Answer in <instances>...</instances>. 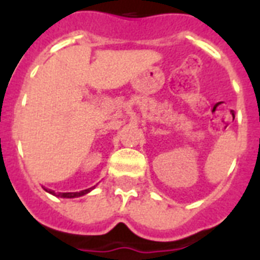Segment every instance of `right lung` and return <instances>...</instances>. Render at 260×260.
Masks as SVG:
<instances>
[{
	"instance_id": "right-lung-1",
	"label": "right lung",
	"mask_w": 260,
	"mask_h": 260,
	"mask_svg": "<svg viewBox=\"0 0 260 260\" xmlns=\"http://www.w3.org/2000/svg\"><path fill=\"white\" fill-rule=\"evenodd\" d=\"M93 189V187H90V189H86V190H82V191H77V193H59L58 197H62V198H75V197H81V196H85V194H87L90 191V190ZM47 191H50L51 194H54V191H51V190H47Z\"/></svg>"
}]
</instances>
